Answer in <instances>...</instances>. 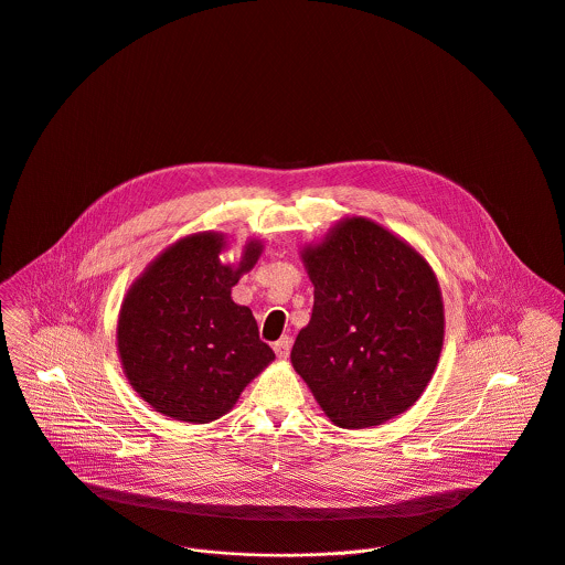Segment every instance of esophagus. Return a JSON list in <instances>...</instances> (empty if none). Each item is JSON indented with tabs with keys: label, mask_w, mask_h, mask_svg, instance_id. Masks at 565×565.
<instances>
[{
	"label": "esophagus",
	"mask_w": 565,
	"mask_h": 565,
	"mask_svg": "<svg viewBox=\"0 0 565 565\" xmlns=\"http://www.w3.org/2000/svg\"><path fill=\"white\" fill-rule=\"evenodd\" d=\"M273 348H275V354H277L279 359H288V354H290V339H288V337H281Z\"/></svg>",
	"instance_id": "34e87169"
}]
</instances>
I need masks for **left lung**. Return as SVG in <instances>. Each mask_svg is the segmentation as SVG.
<instances>
[{
	"instance_id": "1",
	"label": "left lung",
	"mask_w": 565,
	"mask_h": 565,
	"mask_svg": "<svg viewBox=\"0 0 565 565\" xmlns=\"http://www.w3.org/2000/svg\"><path fill=\"white\" fill-rule=\"evenodd\" d=\"M315 284L310 323L290 361L343 429L387 423L425 392L440 359L445 312L429 264L365 217L303 250Z\"/></svg>"
}]
</instances>
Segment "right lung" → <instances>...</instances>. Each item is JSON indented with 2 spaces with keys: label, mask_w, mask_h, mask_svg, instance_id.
Wrapping results in <instances>:
<instances>
[{
  "label": "right lung",
  "mask_w": 565,
  "mask_h": 565,
  "mask_svg": "<svg viewBox=\"0 0 565 565\" xmlns=\"http://www.w3.org/2000/svg\"><path fill=\"white\" fill-rule=\"evenodd\" d=\"M224 237L189 235L129 288L118 317V354L131 387L156 412L204 425L224 416L275 359L246 306L231 299L262 253L246 244L237 268L220 262Z\"/></svg>",
  "instance_id": "right-lung-1"
}]
</instances>
